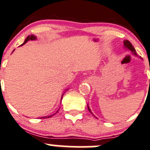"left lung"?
I'll return each instance as SVG.
<instances>
[{
    "instance_id": "8db88e82",
    "label": "left lung",
    "mask_w": 150,
    "mask_h": 150,
    "mask_svg": "<svg viewBox=\"0 0 150 150\" xmlns=\"http://www.w3.org/2000/svg\"><path fill=\"white\" fill-rule=\"evenodd\" d=\"M123 45H124V48H125V49H127V50H128V51H131V52L132 53V54H134V55H135L136 57H139V56L137 55V51H136L135 48H134V46H132V44H131V43H130V42L128 41V40H124V41H123ZM140 58H141V57H140ZM149 69H150V68H149ZM149 83H150V81H149ZM87 106H88V111L90 112L91 113L92 115H93V113H92L91 110V109L89 108L88 104H87Z\"/></svg>"
}]
</instances>
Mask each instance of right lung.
Wrapping results in <instances>:
<instances>
[{"label":"right lung","instance_id":"obj_1","mask_svg":"<svg viewBox=\"0 0 150 150\" xmlns=\"http://www.w3.org/2000/svg\"><path fill=\"white\" fill-rule=\"evenodd\" d=\"M37 40V38H36V36H35L34 35H28V37H27V38L25 39V42H24V43H22V45H20V46H23L24 44H25V43H26L27 42H28V41H29V40ZM13 51H14V50H13ZM67 90H68V89H66V90H65V91H67ZM65 91H64V93H62V98H61V99H62V97H63V95L64 94V93H65ZM61 102H62V100H61ZM59 110H57V112H56V113H57V112L59 111ZM56 113H54V115H49V116H45V117H40V118H41V119H42V118H43V119H44V118H48V117H52V116H54V115L56 114Z\"/></svg>","mask_w":150,"mask_h":150}]
</instances>
